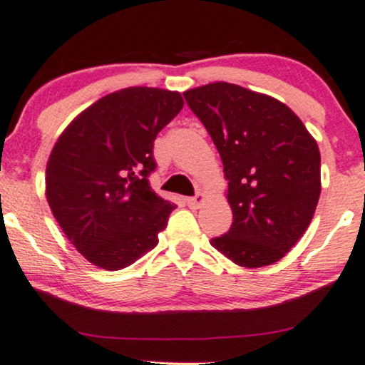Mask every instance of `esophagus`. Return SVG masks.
I'll list each match as a JSON object with an SVG mask.
<instances>
[{
    "label": "esophagus",
    "instance_id": "34e87169",
    "mask_svg": "<svg viewBox=\"0 0 365 365\" xmlns=\"http://www.w3.org/2000/svg\"><path fill=\"white\" fill-rule=\"evenodd\" d=\"M205 200H206V196L203 195V192H197L196 196H192V197H187V206H190V208H192V210H197V208H201V205L205 203Z\"/></svg>",
    "mask_w": 365,
    "mask_h": 365
}]
</instances>
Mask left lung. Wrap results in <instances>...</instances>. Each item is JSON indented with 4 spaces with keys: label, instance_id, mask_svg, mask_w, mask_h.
<instances>
[{
    "label": "left lung",
    "instance_id": "left-lung-1",
    "mask_svg": "<svg viewBox=\"0 0 365 365\" xmlns=\"http://www.w3.org/2000/svg\"><path fill=\"white\" fill-rule=\"evenodd\" d=\"M218 148L232 228L210 242L242 267L282 259L312 223L322 192L320 148L276 98L230 83L182 93Z\"/></svg>",
    "mask_w": 365,
    "mask_h": 365
}]
</instances>
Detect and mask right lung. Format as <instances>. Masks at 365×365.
<instances>
[{
    "instance_id": "add662e5",
    "label": "right lung",
    "mask_w": 365,
    "mask_h": 365,
    "mask_svg": "<svg viewBox=\"0 0 365 365\" xmlns=\"http://www.w3.org/2000/svg\"><path fill=\"white\" fill-rule=\"evenodd\" d=\"M181 93L133 86L76 116L45 169V196L62 232L96 267L120 271L159 244L175 206L148 186L154 140L179 111Z\"/></svg>"
}]
</instances>
